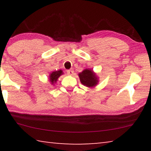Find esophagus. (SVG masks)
I'll return each mask as SVG.
<instances>
[{
    "label": "esophagus",
    "instance_id": "1",
    "mask_svg": "<svg viewBox=\"0 0 151 151\" xmlns=\"http://www.w3.org/2000/svg\"><path fill=\"white\" fill-rule=\"evenodd\" d=\"M66 73H67L68 75H73L74 74V71L73 70H66Z\"/></svg>",
    "mask_w": 151,
    "mask_h": 151
}]
</instances>
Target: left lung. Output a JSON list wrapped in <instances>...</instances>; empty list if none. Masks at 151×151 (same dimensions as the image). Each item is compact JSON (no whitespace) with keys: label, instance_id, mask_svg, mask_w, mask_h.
<instances>
[{"label":"left lung","instance_id":"obj_1","mask_svg":"<svg viewBox=\"0 0 151 151\" xmlns=\"http://www.w3.org/2000/svg\"><path fill=\"white\" fill-rule=\"evenodd\" d=\"M78 76L81 83L88 87H93L98 83L95 74L91 70H84L83 72L79 74Z\"/></svg>","mask_w":151,"mask_h":151}]
</instances>
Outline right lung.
<instances>
[{
	"label": "right lung",
	"instance_id": "right-lung-1",
	"mask_svg": "<svg viewBox=\"0 0 151 151\" xmlns=\"http://www.w3.org/2000/svg\"><path fill=\"white\" fill-rule=\"evenodd\" d=\"M62 74H63V71L61 70H58V71H54V72L51 73L50 75V81L51 83H52V84L55 83V82H57L58 78Z\"/></svg>",
	"mask_w": 151,
	"mask_h": 151
}]
</instances>
